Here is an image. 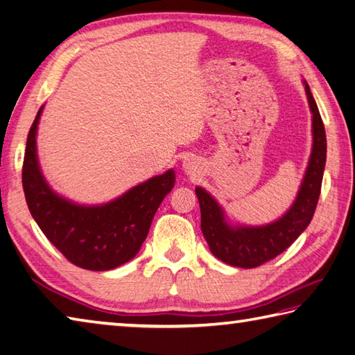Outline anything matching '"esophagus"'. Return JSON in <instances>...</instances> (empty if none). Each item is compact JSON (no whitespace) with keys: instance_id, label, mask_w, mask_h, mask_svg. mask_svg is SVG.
Listing matches in <instances>:
<instances>
[{"instance_id":"obj_1","label":"esophagus","mask_w":355,"mask_h":355,"mask_svg":"<svg viewBox=\"0 0 355 355\" xmlns=\"http://www.w3.org/2000/svg\"><path fill=\"white\" fill-rule=\"evenodd\" d=\"M183 169L186 173L193 175L195 172H198V162L195 160V158H186V160L183 162Z\"/></svg>"}]
</instances>
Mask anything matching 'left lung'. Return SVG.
<instances>
[{
  "mask_svg": "<svg viewBox=\"0 0 355 355\" xmlns=\"http://www.w3.org/2000/svg\"><path fill=\"white\" fill-rule=\"evenodd\" d=\"M304 85L313 114V149L297 197L279 220L259 227L230 225L212 195L202 187H195L201 209L202 235L210 252L229 266L241 268L262 266L286 250L313 220L327 163V135L311 89L305 80Z\"/></svg>",
  "mask_w": 355,
  "mask_h": 355,
  "instance_id": "8db88e82",
  "label": "left lung"
}]
</instances>
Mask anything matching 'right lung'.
<instances>
[{
    "instance_id": "add662e5",
    "label": "right lung",
    "mask_w": 355,
    "mask_h": 355,
    "mask_svg": "<svg viewBox=\"0 0 355 355\" xmlns=\"http://www.w3.org/2000/svg\"><path fill=\"white\" fill-rule=\"evenodd\" d=\"M40 108L27 135L22 187L30 214L50 243L74 266L112 270L131 261L146 239L153 218L173 184L175 172L149 178L101 206H80L51 191L36 154Z\"/></svg>"
}]
</instances>
